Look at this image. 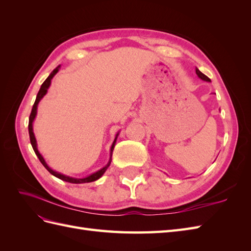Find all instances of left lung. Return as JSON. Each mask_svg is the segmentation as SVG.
I'll return each mask as SVG.
<instances>
[{"mask_svg":"<svg viewBox=\"0 0 251 251\" xmlns=\"http://www.w3.org/2000/svg\"><path fill=\"white\" fill-rule=\"evenodd\" d=\"M196 73H197V75H198V76H199L201 79H203V80H206V81H210V79L206 76V75L203 74L199 69H196Z\"/></svg>","mask_w":251,"mask_h":251,"instance_id":"left-lung-1","label":"left lung"}]
</instances>
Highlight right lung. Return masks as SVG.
Instances as JSON below:
<instances>
[{"label": "right lung", "instance_id": "add662e5", "mask_svg": "<svg viewBox=\"0 0 251 251\" xmlns=\"http://www.w3.org/2000/svg\"><path fill=\"white\" fill-rule=\"evenodd\" d=\"M58 67H59V66H58ZM58 67H56L55 69L53 70V71L50 73V75H49V76L47 77V79L43 82V85L41 86V89H40V91H39V93H37V95H36V100H35V101H34V104H33V107H32L31 113H30V116H29L28 130H29L30 142H31V146H32V148H33V151H34V153L36 154L37 158L40 159V161L42 162V164L45 166V168H46V170H47L50 174H52V175H53V176L57 177V178H58V179H60V180H64V181H67V182H70V183H76V184H78V183H87V182H92V181H95V180H97V179H100V178L102 176L103 173H104L105 171H107V169L109 168L110 164H111V160H112L111 158H110V161H109V163H108L107 165H105L103 169H101V170H100L98 172H96V173L92 174V175H91V176H89V177H87V178L77 179V178H72V177H69V176H65V175H63V174H59V173H57V172L52 171V170L49 168V166L47 165V163L45 162L44 158L42 157V155L39 153V151H37V149H36V140H35L34 134H33V130H32V123H33V119H34V117H35V115H36L37 103L40 102V100H42L43 96L47 93V90H48V88H49V86H50L51 79H52V77L54 76V75L57 73V71H58ZM115 142H116V139L114 140V142H113V144H112V148H111V157H112V153H113L114 147H115Z\"/></svg>", "mask_w": 251, "mask_h": 251}]
</instances>
